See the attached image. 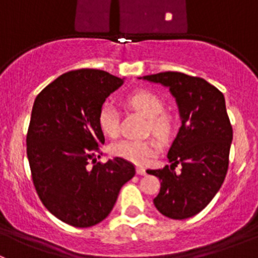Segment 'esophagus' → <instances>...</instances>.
Listing matches in <instances>:
<instances>
[{"label": "esophagus", "mask_w": 258, "mask_h": 258, "mask_svg": "<svg viewBox=\"0 0 258 258\" xmlns=\"http://www.w3.org/2000/svg\"><path fill=\"white\" fill-rule=\"evenodd\" d=\"M136 172H137V175H141V176L146 175V170H145L144 167H137L136 168Z\"/></svg>", "instance_id": "obj_1"}]
</instances>
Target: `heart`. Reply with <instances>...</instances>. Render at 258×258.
Masks as SVG:
<instances>
[{"label":"heart","mask_w":258,"mask_h":258,"mask_svg":"<svg viewBox=\"0 0 258 258\" xmlns=\"http://www.w3.org/2000/svg\"><path fill=\"white\" fill-rule=\"evenodd\" d=\"M123 103L131 110L148 118L150 132L160 142H168L175 134L176 121L170 111L163 108L160 96L148 90H137L124 97ZM98 127L105 136L113 139L119 131V114L111 102L101 106L97 116ZM160 151L157 142L150 140H122L110 146L114 157L124 158L136 165H146Z\"/></svg>","instance_id":"heart-1"}]
</instances>
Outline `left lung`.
<instances>
[{"label":"left lung","instance_id":"left-lung-1","mask_svg":"<svg viewBox=\"0 0 258 258\" xmlns=\"http://www.w3.org/2000/svg\"><path fill=\"white\" fill-rule=\"evenodd\" d=\"M141 79L170 88L182 126L161 170H147L161 181L153 205L163 216L184 220L201 212L222 186L228 170L232 126L223 93L201 77L160 72ZM179 164L181 170L176 173Z\"/></svg>","mask_w":258,"mask_h":258}]
</instances>
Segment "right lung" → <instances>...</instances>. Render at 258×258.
Wrapping results in <instances>:
<instances>
[{
  "mask_svg": "<svg viewBox=\"0 0 258 258\" xmlns=\"http://www.w3.org/2000/svg\"><path fill=\"white\" fill-rule=\"evenodd\" d=\"M122 83L102 70H75L46 86L33 103L26 137L33 186L43 206L74 227L105 220L136 173L123 158L96 161L105 144L98 111Z\"/></svg>",
  "mask_w": 258,
  "mask_h": 258,
  "instance_id": "right-lung-1",
  "label": "right lung"
}]
</instances>
